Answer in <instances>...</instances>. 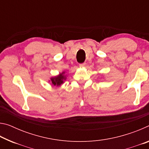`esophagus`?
Segmentation results:
<instances>
[{
  "mask_svg": "<svg viewBox=\"0 0 149 149\" xmlns=\"http://www.w3.org/2000/svg\"><path fill=\"white\" fill-rule=\"evenodd\" d=\"M85 64H85V63H82V64H79V66L83 68V67L85 66Z\"/></svg>",
  "mask_w": 149,
  "mask_h": 149,
  "instance_id": "34e87169",
  "label": "esophagus"
}]
</instances>
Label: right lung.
I'll list each match as a JSON object with an SVG mask.
<instances>
[{"mask_svg": "<svg viewBox=\"0 0 149 149\" xmlns=\"http://www.w3.org/2000/svg\"><path fill=\"white\" fill-rule=\"evenodd\" d=\"M64 72H62V74H60V75H58V76L52 77L51 79H50L52 84L54 85H57V86H60V85L62 84L63 83H64V80L65 79V76H64Z\"/></svg>", "mask_w": 149, "mask_h": 149, "instance_id": "add662e5", "label": "right lung"}]
</instances>
